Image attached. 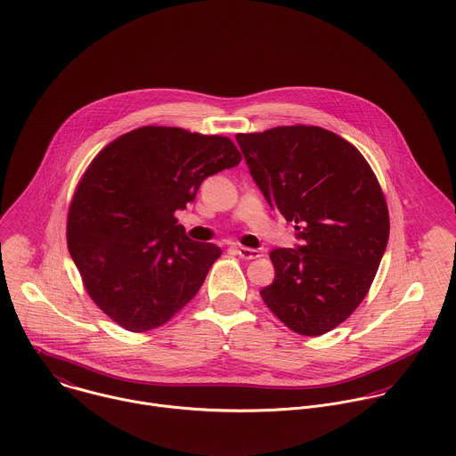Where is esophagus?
Here are the masks:
<instances>
[{"mask_svg": "<svg viewBox=\"0 0 456 456\" xmlns=\"http://www.w3.org/2000/svg\"><path fill=\"white\" fill-rule=\"evenodd\" d=\"M236 254L243 259H257L261 256L257 248H248V247H236Z\"/></svg>", "mask_w": 456, "mask_h": 456, "instance_id": "obj_1", "label": "esophagus"}]
</instances>
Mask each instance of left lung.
<instances>
[{"mask_svg":"<svg viewBox=\"0 0 456 456\" xmlns=\"http://www.w3.org/2000/svg\"><path fill=\"white\" fill-rule=\"evenodd\" d=\"M250 174L302 247L275 248V279L261 289L293 332L322 336L341 325L368 295L389 240V211L366 158L318 126L240 133Z\"/></svg>","mask_w":456,"mask_h":456,"instance_id":"obj_1","label":"left lung"}]
</instances>
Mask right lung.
Masks as SVG:
<instances>
[{
    "instance_id": "obj_1",
    "label": "right lung",
    "mask_w": 456,
    "mask_h": 456,
    "mask_svg": "<svg viewBox=\"0 0 456 456\" xmlns=\"http://www.w3.org/2000/svg\"><path fill=\"white\" fill-rule=\"evenodd\" d=\"M231 138L143 126L108 143L76 186L67 247L94 304L129 332L165 325L200 289L220 247L184 234L175 211L236 167Z\"/></svg>"
}]
</instances>
